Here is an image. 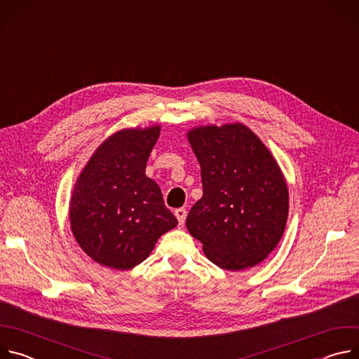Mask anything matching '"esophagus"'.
Wrapping results in <instances>:
<instances>
[{"mask_svg":"<svg viewBox=\"0 0 359 359\" xmlns=\"http://www.w3.org/2000/svg\"><path fill=\"white\" fill-rule=\"evenodd\" d=\"M175 216L177 217V222H179V224H184V222H186V216H187V212H186V209H177L176 212H175Z\"/></svg>","mask_w":359,"mask_h":359,"instance_id":"34e87169","label":"esophagus"}]
</instances>
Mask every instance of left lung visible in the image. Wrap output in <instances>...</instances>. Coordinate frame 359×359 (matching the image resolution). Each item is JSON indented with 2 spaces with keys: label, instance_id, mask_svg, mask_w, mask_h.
<instances>
[{
  "label": "left lung",
  "instance_id": "1",
  "mask_svg": "<svg viewBox=\"0 0 359 359\" xmlns=\"http://www.w3.org/2000/svg\"><path fill=\"white\" fill-rule=\"evenodd\" d=\"M187 136L203 184L187 230L220 269L257 266L277 247L288 216V189L276 159L241 123L196 128Z\"/></svg>",
  "mask_w": 359,
  "mask_h": 359
}]
</instances>
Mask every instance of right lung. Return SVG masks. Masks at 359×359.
<instances>
[{"label":"right lung","instance_id":"right-lung-1","mask_svg":"<svg viewBox=\"0 0 359 359\" xmlns=\"http://www.w3.org/2000/svg\"><path fill=\"white\" fill-rule=\"evenodd\" d=\"M159 126L125 129L102 143L72 191L74 237L96 263L129 270L146 260L158 238L176 227L161 187L146 177Z\"/></svg>","mask_w":359,"mask_h":359}]
</instances>
